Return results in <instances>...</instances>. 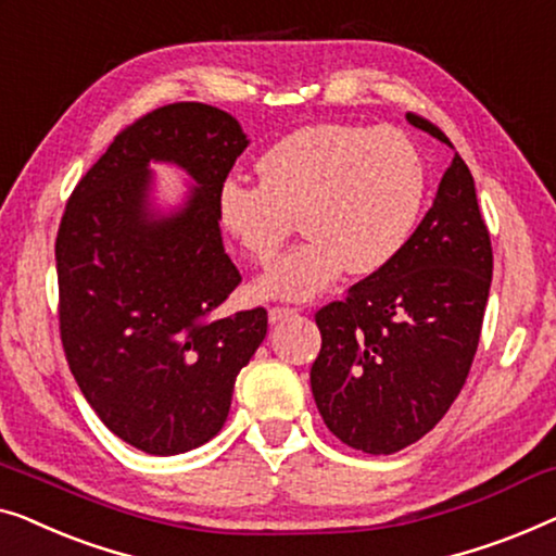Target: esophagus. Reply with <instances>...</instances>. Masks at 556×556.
Here are the masks:
<instances>
[{
  "instance_id": "obj_1",
  "label": "esophagus",
  "mask_w": 556,
  "mask_h": 556,
  "mask_svg": "<svg viewBox=\"0 0 556 556\" xmlns=\"http://www.w3.org/2000/svg\"><path fill=\"white\" fill-rule=\"evenodd\" d=\"M294 315H296V309H289V307H271V309H269V323H271V325H279V323H285V319L294 317Z\"/></svg>"
}]
</instances>
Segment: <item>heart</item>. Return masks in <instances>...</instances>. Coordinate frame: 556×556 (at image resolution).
Segmentation results:
<instances>
[{"label":"heart","mask_w":556,"mask_h":556,"mask_svg":"<svg viewBox=\"0 0 556 556\" xmlns=\"http://www.w3.org/2000/svg\"><path fill=\"white\" fill-rule=\"evenodd\" d=\"M260 186L224 178L222 231L254 262H267L300 216L307 239L254 281L262 300L309 302L342 271L367 277L408 247L428 191L416 143L395 128L317 123L287 132L256 161Z\"/></svg>","instance_id":"b5f03b06"}]
</instances>
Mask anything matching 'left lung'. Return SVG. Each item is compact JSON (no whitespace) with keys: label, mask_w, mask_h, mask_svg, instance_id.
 Returning a JSON list of instances; mask_svg holds the SVG:
<instances>
[{"label":"left lung","mask_w":556,"mask_h":556,"mask_svg":"<svg viewBox=\"0 0 556 556\" xmlns=\"http://www.w3.org/2000/svg\"><path fill=\"white\" fill-rule=\"evenodd\" d=\"M405 118L448 143L435 125ZM491 271L473 176L456 153L397 260L315 315L312 395L342 443L388 456L433 431L471 370Z\"/></svg>","instance_id":"left-lung-1"}]
</instances>
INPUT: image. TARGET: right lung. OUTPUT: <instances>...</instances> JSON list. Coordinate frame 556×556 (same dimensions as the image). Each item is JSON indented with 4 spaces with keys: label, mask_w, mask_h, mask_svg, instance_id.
<instances>
[{
    "label": "right lung",
    "mask_w": 556,
    "mask_h": 556,
    "mask_svg": "<svg viewBox=\"0 0 556 556\" xmlns=\"http://www.w3.org/2000/svg\"><path fill=\"white\" fill-rule=\"evenodd\" d=\"M247 143L214 105L159 108L113 140L62 216L54 262L70 370L98 418L151 456L222 431L237 375L267 338L262 307L214 317L241 281L216 189ZM151 162L194 181L174 207L154 197Z\"/></svg>",
    "instance_id": "1"
}]
</instances>
